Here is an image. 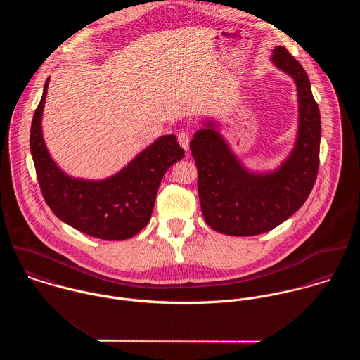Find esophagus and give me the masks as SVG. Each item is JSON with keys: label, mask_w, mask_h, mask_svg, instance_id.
Masks as SVG:
<instances>
[{"label": "esophagus", "mask_w": 360, "mask_h": 360, "mask_svg": "<svg viewBox=\"0 0 360 360\" xmlns=\"http://www.w3.org/2000/svg\"><path fill=\"white\" fill-rule=\"evenodd\" d=\"M177 141L180 144V147L184 150V151H188V147H190V134L187 131H180L177 134Z\"/></svg>", "instance_id": "esophagus-1"}]
</instances>
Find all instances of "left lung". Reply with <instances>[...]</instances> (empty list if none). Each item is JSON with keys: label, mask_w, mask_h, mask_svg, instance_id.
<instances>
[{"label": "left lung", "mask_w": 360, "mask_h": 360, "mask_svg": "<svg viewBox=\"0 0 360 360\" xmlns=\"http://www.w3.org/2000/svg\"><path fill=\"white\" fill-rule=\"evenodd\" d=\"M270 60L297 87L298 131L288 156L274 170H251L213 119L202 122L190 143L204 219L221 234L248 237L270 231L304 205L316 181L321 123L308 75L284 47H276Z\"/></svg>", "instance_id": "left-lung-1"}]
</instances>
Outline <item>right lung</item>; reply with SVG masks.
Wrapping results in <instances>:
<instances>
[{"mask_svg": "<svg viewBox=\"0 0 360 360\" xmlns=\"http://www.w3.org/2000/svg\"><path fill=\"white\" fill-rule=\"evenodd\" d=\"M34 112L30 153L47 205L73 229L101 240H127L150 221L166 170L184 156L174 134L162 136L123 169L103 180L72 177L52 159L43 137V110L49 90Z\"/></svg>", "mask_w": 360, "mask_h": 360, "instance_id": "1", "label": "right lung"}]
</instances>
